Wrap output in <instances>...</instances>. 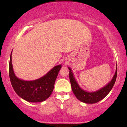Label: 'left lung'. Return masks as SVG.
<instances>
[{
	"label": "left lung",
	"instance_id": "obj_1",
	"mask_svg": "<svg viewBox=\"0 0 127 127\" xmlns=\"http://www.w3.org/2000/svg\"><path fill=\"white\" fill-rule=\"evenodd\" d=\"M69 69V79H70L71 86L73 93H74L76 98L81 102L86 103H95L105 98L112 89L114 83H115L117 74V67H116L115 74L110 82L103 87L100 88L98 91L94 92H88L84 91L79 86L77 81L74 77L73 74L72 72V69L68 67Z\"/></svg>",
	"mask_w": 127,
	"mask_h": 127
}]
</instances>
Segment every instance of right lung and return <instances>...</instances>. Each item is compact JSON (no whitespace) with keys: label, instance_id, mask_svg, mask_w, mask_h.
<instances>
[{"label":"right lung","instance_id":"obj_1","mask_svg":"<svg viewBox=\"0 0 127 127\" xmlns=\"http://www.w3.org/2000/svg\"><path fill=\"white\" fill-rule=\"evenodd\" d=\"M11 54L9 62V76L13 89L19 96L29 102H41L46 100L53 91L55 81L62 65H57L46 74L32 81L20 79L14 72L11 62Z\"/></svg>","mask_w":127,"mask_h":127}]
</instances>
